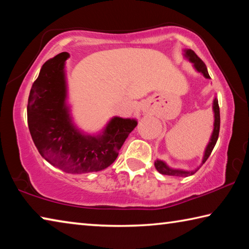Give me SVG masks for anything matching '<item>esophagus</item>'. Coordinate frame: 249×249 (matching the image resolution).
<instances>
[{"instance_id":"obj_1","label":"esophagus","mask_w":249,"mask_h":249,"mask_svg":"<svg viewBox=\"0 0 249 249\" xmlns=\"http://www.w3.org/2000/svg\"><path fill=\"white\" fill-rule=\"evenodd\" d=\"M142 112H148L149 111V105L147 104V103H145V104H142Z\"/></svg>"}]
</instances>
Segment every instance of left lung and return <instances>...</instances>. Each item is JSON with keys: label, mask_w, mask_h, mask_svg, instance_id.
Masks as SVG:
<instances>
[{"label": "left lung", "mask_w": 249, "mask_h": 249, "mask_svg": "<svg viewBox=\"0 0 249 249\" xmlns=\"http://www.w3.org/2000/svg\"><path fill=\"white\" fill-rule=\"evenodd\" d=\"M183 56H184V58H187L188 60L191 62L193 68L196 69V72H200L205 79H211L210 74L208 72V68H206L205 64L201 60L199 57L196 56V53L193 52V50L184 49L183 50ZM212 107H213V113H214V124H213L214 127H213V132H212V135H211L210 141H209L208 145H206L205 149H204V155H203V158H202L201 165H203V163L210 157V155H211V153H212L214 146H215L216 142H217L218 133H220V122H221V120H220V107H218V101L216 99V96L213 100ZM155 167H156V169H157V171L160 172L161 175L171 176V177H189V176L195 175L196 172L199 170V167L196 168V169H193V170H184V169H179V168H171V167L168 166L167 163L163 161V160H160V159H156Z\"/></svg>", "instance_id": "obj_1"}]
</instances>
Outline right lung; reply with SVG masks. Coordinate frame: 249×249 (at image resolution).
I'll list each match as a JSON object with an SVG mask.
<instances>
[{"label":"right lung","instance_id":"1","mask_svg":"<svg viewBox=\"0 0 249 249\" xmlns=\"http://www.w3.org/2000/svg\"><path fill=\"white\" fill-rule=\"evenodd\" d=\"M68 58V53H61L49 59L33 83L27 104L29 132L41 157L67 174L103 170L115 161L137 121L114 116L96 135L78 128L67 101Z\"/></svg>","mask_w":249,"mask_h":249}]
</instances>
